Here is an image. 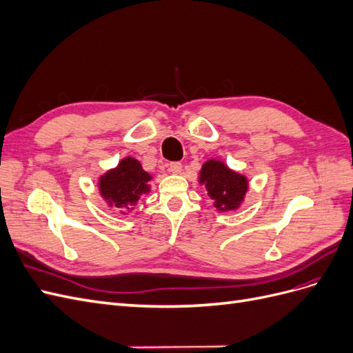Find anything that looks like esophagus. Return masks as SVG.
Masks as SVG:
<instances>
[{
    "mask_svg": "<svg viewBox=\"0 0 353 353\" xmlns=\"http://www.w3.org/2000/svg\"><path fill=\"white\" fill-rule=\"evenodd\" d=\"M169 169H170V172H172V174H181V172H183V163L172 162L169 165Z\"/></svg>",
    "mask_w": 353,
    "mask_h": 353,
    "instance_id": "1",
    "label": "esophagus"
}]
</instances>
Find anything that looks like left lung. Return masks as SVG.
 Returning <instances> with one entry per match:
<instances>
[{"mask_svg":"<svg viewBox=\"0 0 353 353\" xmlns=\"http://www.w3.org/2000/svg\"><path fill=\"white\" fill-rule=\"evenodd\" d=\"M200 183L206 185L209 197L218 210H234L240 206L248 191L245 176L228 169L219 160H209L200 170Z\"/></svg>","mask_w":353,"mask_h":353,"instance_id":"left-lung-1","label":"left lung"}]
</instances>
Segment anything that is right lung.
<instances>
[{"label": "right lung", "mask_w": 353, "mask_h": 353, "mask_svg": "<svg viewBox=\"0 0 353 353\" xmlns=\"http://www.w3.org/2000/svg\"><path fill=\"white\" fill-rule=\"evenodd\" d=\"M152 176L143 169L137 159L121 160L116 169L109 170L100 178V193L104 200L119 210H130L138 199L150 191L148 181Z\"/></svg>", "instance_id": "1"}]
</instances>
